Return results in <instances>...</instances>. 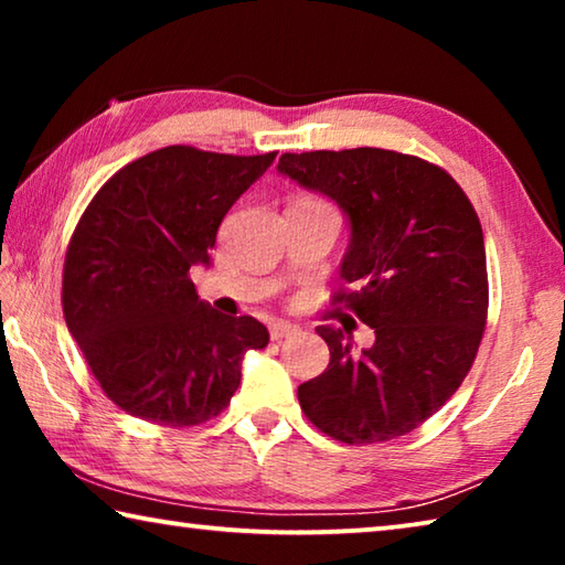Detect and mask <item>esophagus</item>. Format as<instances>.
Listing matches in <instances>:
<instances>
[{
	"label": "esophagus",
	"instance_id": "obj_1",
	"mask_svg": "<svg viewBox=\"0 0 565 565\" xmlns=\"http://www.w3.org/2000/svg\"><path fill=\"white\" fill-rule=\"evenodd\" d=\"M269 333H271V341H284L294 337V333H299V329L294 327V323H286V321H276L269 327Z\"/></svg>",
	"mask_w": 565,
	"mask_h": 565
}]
</instances>
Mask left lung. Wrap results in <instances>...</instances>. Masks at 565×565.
<instances>
[{
    "label": "left lung",
    "instance_id": "8db88e82",
    "mask_svg": "<svg viewBox=\"0 0 565 565\" xmlns=\"http://www.w3.org/2000/svg\"><path fill=\"white\" fill-rule=\"evenodd\" d=\"M279 171L349 216L341 279L353 289L333 301L376 337L356 353L349 331L319 327L331 361L299 386L301 411L349 446L406 436L456 394L483 339L489 274L476 209L448 171L388 149L284 154Z\"/></svg>",
    "mask_w": 565,
    "mask_h": 565
}]
</instances>
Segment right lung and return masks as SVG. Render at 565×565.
<instances>
[{
	"mask_svg": "<svg viewBox=\"0 0 565 565\" xmlns=\"http://www.w3.org/2000/svg\"><path fill=\"white\" fill-rule=\"evenodd\" d=\"M274 159L164 147L119 169L84 209L62 309L94 379L127 414L204 424L232 401L244 353L269 343L254 317L199 299L189 271L209 266L222 218Z\"/></svg>",
	"mask_w": 565,
	"mask_h": 565,
	"instance_id": "right-lung-1",
	"label": "right lung"
}]
</instances>
